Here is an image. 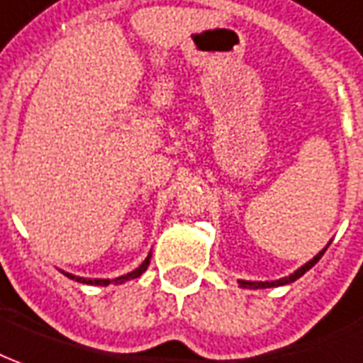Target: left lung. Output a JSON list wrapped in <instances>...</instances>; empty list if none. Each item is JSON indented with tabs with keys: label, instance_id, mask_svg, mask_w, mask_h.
<instances>
[{
	"label": "left lung",
	"instance_id": "1",
	"mask_svg": "<svg viewBox=\"0 0 363 363\" xmlns=\"http://www.w3.org/2000/svg\"><path fill=\"white\" fill-rule=\"evenodd\" d=\"M328 245H326V247H324V249H322V251H320V253L316 255V257H312L311 261L304 262L302 267H298V269L292 272V274H289V277H282V279H277V281H241V279H239V281H237V282H239V286H241V289H253V291H255V289H272V286H282V284H289V282H294V281H296V279H301L304 272L311 271L312 267H314V264H316V262H318L320 259H322V255L326 253Z\"/></svg>",
	"mask_w": 363,
	"mask_h": 363
}]
</instances>
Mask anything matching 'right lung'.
I'll use <instances>...</instances> for the list:
<instances>
[{
  "label": "right lung",
  "mask_w": 363,
  "mask_h": 363,
  "mask_svg": "<svg viewBox=\"0 0 363 363\" xmlns=\"http://www.w3.org/2000/svg\"><path fill=\"white\" fill-rule=\"evenodd\" d=\"M150 259H152V253H148V257L142 261V264L140 267H136L134 271L126 272V274H122V277H116V279H84V277H77V274H71V272H65L61 271L65 277H69V279H72V281L77 282H82V284H94V286H108V284H122V282L126 281H132V279H138L142 272L148 269L150 264Z\"/></svg>",
  "instance_id": "obj_1"
}]
</instances>
